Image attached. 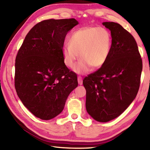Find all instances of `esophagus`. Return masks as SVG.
Returning <instances> with one entry per match:
<instances>
[{"mask_svg": "<svg viewBox=\"0 0 150 150\" xmlns=\"http://www.w3.org/2000/svg\"><path fill=\"white\" fill-rule=\"evenodd\" d=\"M78 83L79 85H82V79L81 77H78Z\"/></svg>", "mask_w": 150, "mask_h": 150, "instance_id": "34e87169", "label": "esophagus"}]
</instances>
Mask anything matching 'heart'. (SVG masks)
<instances>
[{"label":"heart","instance_id":"heart-1","mask_svg":"<svg viewBox=\"0 0 150 150\" xmlns=\"http://www.w3.org/2000/svg\"><path fill=\"white\" fill-rule=\"evenodd\" d=\"M68 44L62 50L65 66L72 68L79 57L75 71L86 73L91 67L98 69L106 62L111 51V37L106 28L86 26L73 31L68 37Z\"/></svg>","mask_w":150,"mask_h":150}]
</instances>
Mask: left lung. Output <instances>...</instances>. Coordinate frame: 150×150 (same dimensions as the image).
I'll return each mask as SVG.
<instances>
[{
	"mask_svg": "<svg viewBox=\"0 0 150 150\" xmlns=\"http://www.w3.org/2000/svg\"><path fill=\"white\" fill-rule=\"evenodd\" d=\"M111 31V47L105 64L83 80L86 108L98 122H106L122 114L138 93L142 62L137 44L119 24L105 22Z\"/></svg>",
	"mask_w": 150,
	"mask_h": 150,
	"instance_id": "obj_1",
	"label": "left lung"
}]
</instances>
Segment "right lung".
<instances>
[{"label": "right lung", "instance_id": "right-lung-1", "mask_svg": "<svg viewBox=\"0 0 150 150\" xmlns=\"http://www.w3.org/2000/svg\"><path fill=\"white\" fill-rule=\"evenodd\" d=\"M75 18L41 21L26 35L15 59V87L24 106L35 116L50 120L62 112L77 77L65 66L62 50Z\"/></svg>", "mask_w": 150, "mask_h": 150}]
</instances>
